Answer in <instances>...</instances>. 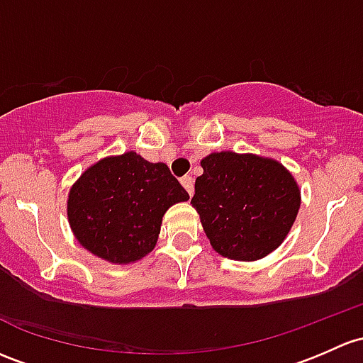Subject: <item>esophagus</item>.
Instances as JSON below:
<instances>
[{"mask_svg": "<svg viewBox=\"0 0 363 363\" xmlns=\"http://www.w3.org/2000/svg\"><path fill=\"white\" fill-rule=\"evenodd\" d=\"M181 184L184 186L186 191H188L189 196H191L193 191H194V179L191 177V175H184V177L181 179Z\"/></svg>", "mask_w": 363, "mask_h": 363, "instance_id": "obj_1", "label": "esophagus"}]
</instances>
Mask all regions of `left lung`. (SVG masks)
Listing matches in <instances>:
<instances>
[{"label": "left lung", "instance_id": "8db88e82", "mask_svg": "<svg viewBox=\"0 0 363 363\" xmlns=\"http://www.w3.org/2000/svg\"><path fill=\"white\" fill-rule=\"evenodd\" d=\"M191 205L213 250L235 261H257L291 231L301 191L281 163L257 155L212 152L201 160Z\"/></svg>", "mask_w": 363, "mask_h": 363}]
</instances>
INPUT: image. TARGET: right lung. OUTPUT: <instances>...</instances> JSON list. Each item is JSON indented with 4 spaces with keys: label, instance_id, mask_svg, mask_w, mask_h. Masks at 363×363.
I'll return each instance as SVG.
<instances>
[{
    "label": "right lung",
    "instance_id": "right-lung-1",
    "mask_svg": "<svg viewBox=\"0 0 363 363\" xmlns=\"http://www.w3.org/2000/svg\"><path fill=\"white\" fill-rule=\"evenodd\" d=\"M186 200L188 191L165 163L128 151L83 172L67 198V219L86 250L114 264H128L155 249L163 213Z\"/></svg>",
    "mask_w": 363,
    "mask_h": 363
}]
</instances>
